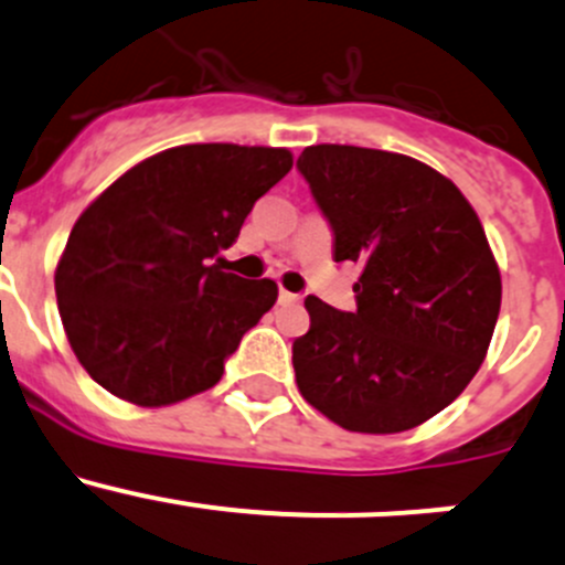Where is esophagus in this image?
Segmentation results:
<instances>
[{
    "label": "esophagus",
    "mask_w": 565,
    "mask_h": 565,
    "mask_svg": "<svg viewBox=\"0 0 565 565\" xmlns=\"http://www.w3.org/2000/svg\"><path fill=\"white\" fill-rule=\"evenodd\" d=\"M298 300H300V295L287 292V289H281V292H278V303L281 306H292V303H298Z\"/></svg>",
    "instance_id": "obj_1"
}]
</instances>
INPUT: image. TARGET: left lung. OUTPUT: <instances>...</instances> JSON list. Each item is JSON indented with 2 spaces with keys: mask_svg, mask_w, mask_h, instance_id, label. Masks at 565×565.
Returning <instances> with one entry per match:
<instances>
[{
  "mask_svg": "<svg viewBox=\"0 0 565 565\" xmlns=\"http://www.w3.org/2000/svg\"><path fill=\"white\" fill-rule=\"evenodd\" d=\"M298 169L333 259L363 265L355 311L306 298L298 388L341 429H413L467 388L492 341L503 287L481 221L448 177L398 152L315 145Z\"/></svg>",
  "mask_w": 565,
  "mask_h": 565,
  "instance_id": "1",
  "label": "left lung"
}]
</instances>
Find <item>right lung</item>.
Here are the masks:
<instances>
[{
	"label": "right lung",
	"instance_id": "add662e5",
	"mask_svg": "<svg viewBox=\"0 0 565 565\" xmlns=\"http://www.w3.org/2000/svg\"><path fill=\"white\" fill-rule=\"evenodd\" d=\"M289 169L284 147L182 145L136 163L78 215L54 287L67 341L95 383L139 407L218 383L278 287L212 259Z\"/></svg>",
	"mask_w": 565,
	"mask_h": 565
}]
</instances>
